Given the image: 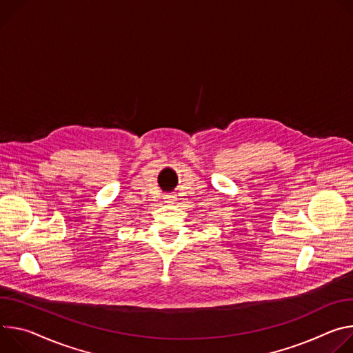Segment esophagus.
Wrapping results in <instances>:
<instances>
[{"mask_svg": "<svg viewBox=\"0 0 353 353\" xmlns=\"http://www.w3.org/2000/svg\"><path fill=\"white\" fill-rule=\"evenodd\" d=\"M176 201V196H175V194H164V202L165 203H174Z\"/></svg>", "mask_w": 353, "mask_h": 353, "instance_id": "1", "label": "esophagus"}]
</instances>
